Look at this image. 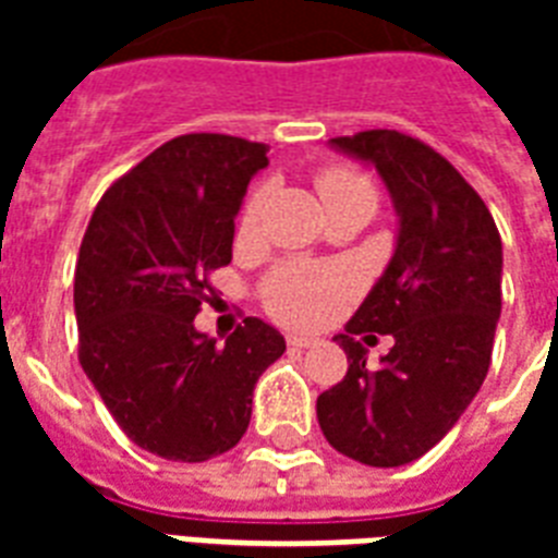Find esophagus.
I'll list each match as a JSON object with an SVG mask.
<instances>
[{"label":"esophagus","instance_id":"obj_1","mask_svg":"<svg viewBox=\"0 0 558 558\" xmlns=\"http://www.w3.org/2000/svg\"><path fill=\"white\" fill-rule=\"evenodd\" d=\"M287 344L292 350H306V348H313L315 339H313V336H301V332H289Z\"/></svg>","mask_w":558,"mask_h":558}]
</instances>
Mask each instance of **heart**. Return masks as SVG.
Returning <instances> with one entry per match:
<instances>
[{"instance_id": "obj_1", "label": "heart", "mask_w": 558, "mask_h": 558, "mask_svg": "<svg viewBox=\"0 0 558 558\" xmlns=\"http://www.w3.org/2000/svg\"><path fill=\"white\" fill-rule=\"evenodd\" d=\"M315 187L322 193L327 210L344 202L365 199L376 205V185L356 168L330 165L315 173ZM266 205V185L254 187L245 196L243 208L236 214V234L248 240L257 234ZM356 289V278L348 269L336 266H310V263H280L260 280V301L271 318L283 324H306L324 322L327 315L339 310Z\"/></svg>"}]
</instances>
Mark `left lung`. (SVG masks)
Instances as JSON below:
<instances>
[{"label":"left lung","instance_id":"1","mask_svg":"<svg viewBox=\"0 0 558 558\" xmlns=\"http://www.w3.org/2000/svg\"><path fill=\"white\" fill-rule=\"evenodd\" d=\"M332 144L376 165L399 240L348 332L336 336L350 365L315 411L336 451L402 466L437 446L484 385L501 315V234L475 187L420 138L365 130ZM367 331L395 336L379 368L366 367L357 341Z\"/></svg>","mask_w":558,"mask_h":558}]
</instances>
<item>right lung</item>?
Here are the masks:
<instances>
[{
  "mask_svg": "<svg viewBox=\"0 0 558 558\" xmlns=\"http://www.w3.org/2000/svg\"><path fill=\"white\" fill-rule=\"evenodd\" d=\"M269 147L222 133L170 138L100 196L74 266L77 359L121 432L165 460L234 449L260 373L287 341L245 318L226 344L193 318L231 263L234 214Z\"/></svg>",
  "mask_w": 558,
  "mask_h": 558,
  "instance_id": "add662e5",
  "label": "right lung"
}]
</instances>
